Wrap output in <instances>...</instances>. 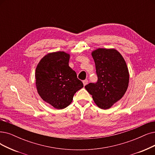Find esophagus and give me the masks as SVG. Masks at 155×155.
<instances>
[{"mask_svg":"<svg viewBox=\"0 0 155 155\" xmlns=\"http://www.w3.org/2000/svg\"><path fill=\"white\" fill-rule=\"evenodd\" d=\"M83 84H84V86H86V84H88V81L87 79H85V80H84V81H83Z\"/></svg>","mask_w":155,"mask_h":155,"instance_id":"34e87169","label":"esophagus"}]
</instances>
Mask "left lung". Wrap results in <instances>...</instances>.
I'll return each instance as SVG.
<instances>
[{
	"mask_svg": "<svg viewBox=\"0 0 155 155\" xmlns=\"http://www.w3.org/2000/svg\"><path fill=\"white\" fill-rule=\"evenodd\" d=\"M98 80L84 87L97 105L110 108L122 98L129 82L128 67L121 54L114 49L99 48L92 52Z\"/></svg>",
	"mask_w": 155,
	"mask_h": 155,
	"instance_id": "left-lung-1",
	"label": "left lung"
}]
</instances>
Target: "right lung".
<instances>
[{
  "label": "right lung",
  "instance_id": "obj_1",
  "mask_svg": "<svg viewBox=\"0 0 155 155\" xmlns=\"http://www.w3.org/2000/svg\"><path fill=\"white\" fill-rule=\"evenodd\" d=\"M70 55L64 51L49 53L35 70L36 87L40 97L54 108L69 106L74 95L83 87L76 72L69 66Z\"/></svg>",
  "mask_w": 155,
  "mask_h": 155
}]
</instances>
